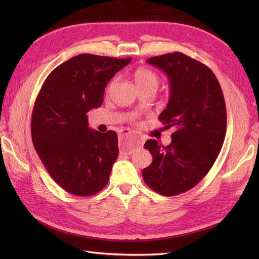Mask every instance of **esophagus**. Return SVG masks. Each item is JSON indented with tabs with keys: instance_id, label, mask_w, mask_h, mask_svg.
<instances>
[{
	"instance_id": "1",
	"label": "esophagus",
	"mask_w": 259,
	"mask_h": 259,
	"mask_svg": "<svg viewBox=\"0 0 259 259\" xmlns=\"http://www.w3.org/2000/svg\"><path fill=\"white\" fill-rule=\"evenodd\" d=\"M120 149H121V155H131L135 151L137 147L141 145L140 140L137 138V137L133 134L129 133V131H123L122 134L120 135Z\"/></svg>"
}]
</instances>
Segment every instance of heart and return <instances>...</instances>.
Listing matches in <instances>:
<instances>
[{"label": "heart", "mask_w": 259, "mask_h": 259, "mask_svg": "<svg viewBox=\"0 0 259 259\" xmlns=\"http://www.w3.org/2000/svg\"><path fill=\"white\" fill-rule=\"evenodd\" d=\"M135 82L138 89L146 90V89H157L159 84V76L158 74L148 68H138L134 72ZM115 80H113L109 85V90L113 87Z\"/></svg>", "instance_id": "obj_1"}]
</instances>
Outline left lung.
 <instances>
[{
    "instance_id": "1",
    "label": "left lung",
    "mask_w": 259,
    "mask_h": 259,
    "mask_svg": "<svg viewBox=\"0 0 259 259\" xmlns=\"http://www.w3.org/2000/svg\"><path fill=\"white\" fill-rule=\"evenodd\" d=\"M147 62L169 78V102L159 120L175 133L166 147L146 141L153 160L142 177L158 194L177 196L194 188L216 161L226 135V104L216 75L197 60L174 52Z\"/></svg>"
}]
</instances>
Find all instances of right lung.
I'll list each match as a JSON object with an SVG mask.
<instances>
[{
  "instance_id": "right-lung-1",
  "label": "right lung",
  "mask_w": 259,
  "mask_h": 259,
  "mask_svg": "<svg viewBox=\"0 0 259 259\" xmlns=\"http://www.w3.org/2000/svg\"><path fill=\"white\" fill-rule=\"evenodd\" d=\"M130 61L79 54L43 82L32 112L33 146L52 179L70 194L92 196L108 184L118 136L91 130L87 113L101 106L109 80Z\"/></svg>"
}]
</instances>
